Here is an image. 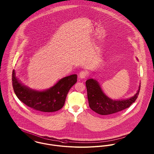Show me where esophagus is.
I'll return each mask as SVG.
<instances>
[{"mask_svg":"<svg viewBox=\"0 0 154 154\" xmlns=\"http://www.w3.org/2000/svg\"><path fill=\"white\" fill-rule=\"evenodd\" d=\"M88 76V73L86 70H82L79 73V77L81 78H86Z\"/></svg>","mask_w":154,"mask_h":154,"instance_id":"obj_1","label":"esophagus"}]
</instances>
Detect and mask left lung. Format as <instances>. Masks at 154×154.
Returning <instances> with one entry per match:
<instances>
[{
	"instance_id": "8db88e82",
	"label": "left lung",
	"mask_w": 154,
	"mask_h": 154,
	"mask_svg": "<svg viewBox=\"0 0 154 154\" xmlns=\"http://www.w3.org/2000/svg\"><path fill=\"white\" fill-rule=\"evenodd\" d=\"M86 87L89 107L101 115L114 114L129 107L137 99L140 88L139 85L136 94L130 98L113 100L104 94L96 80L88 79L86 81Z\"/></svg>"
}]
</instances>
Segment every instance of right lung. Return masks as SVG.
Listing matches in <instances>:
<instances>
[{
    "instance_id": "add662e5",
    "label": "right lung",
    "mask_w": 154,
    "mask_h": 154,
    "mask_svg": "<svg viewBox=\"0 0 154 154\" xmlns=\"http://www.w3.org/2000/svg\"><path fill=\"white\" fill-rule=\"evenodd\" d=\"M12 86L18 99L29 107L43 112L61 109L69 89L77 82V75H72L60 79L51 88L43 91L30 89L20 82L12 72Z\"/></svg>"
}]
</instances>
